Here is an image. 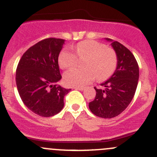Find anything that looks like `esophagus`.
I'll return each instance as SVG.
<instances>
[{"instance_id":"obj_1","label":"esophagus","mask_w":157,"mask_h":157,"mask_svg":"<svg viewBox=\"0 0 157 157\" xmlns=\"http://www.w3.org/2000/svg\"><path fill=\"white\" fill-rule=\"evenodd\" d=\"M74 89L79 90H84V87H83V86H74Z\"/></svg>"}]
</instances>
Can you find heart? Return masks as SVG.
<instances>
[{
    "label": "heart",
    "instance_id": "b5f03b06",
    "mask_svg": "<svg viewBox=\"0 0 157 157\" xmlns=\"http://www.w3.org/2000/svg\"><path fill=\"white\" fill-rule=\"evenodd\" d=\"M70 48H64L58 57L59 66L62 69L75 67L78 58L82 61L81 68H74L65 73V83L71 86H83L97 77L100 81L106 80L114 73L118 63L115 50L100 42L86 40Z\"/></svg>",
    "mask_w": 157,
    "mask_h": 157
}]
</instances>
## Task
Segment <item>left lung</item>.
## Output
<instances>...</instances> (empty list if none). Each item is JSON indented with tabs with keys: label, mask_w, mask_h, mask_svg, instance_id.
<instances>
[{
	"label": "left lung",
	"mask_w": 157,
	"mask_h": 157,
	"mask_svg": "<svg viewBox=\"0 0 157 157\" xmlns=\"http://www.w3.org/2000/svg\"><path fill=\"white\" fill-rule=\"evenodd\" d=\"M111 44L118 57L117 69L109 80L102 83L101 89L94 87L96 97L89 103L91 112L102 118L117 117L128 106L139 80V66L131 51L118 41Z\"/></svg>",
	"instance_id": "1"
}]
</instances>
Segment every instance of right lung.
<instances>
[{"label":"right lung","mask_w":157,"mask_h":157,"mask_svg":"<svg viewBox=\"0 0 157 157\" xmlns=\"http://www.w3.org/2000/svg\"><path fill=\"white\" fill-rule=\"evenodd\" d=\"M63 39L50 37L30 47L21 57L16 70V84L23 103L40 117L60 112L63 97L71 89L57 84L61 79L58 56Z\"/></svg>","instance_id":"add662e5"}]
</instances>
